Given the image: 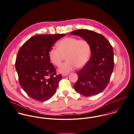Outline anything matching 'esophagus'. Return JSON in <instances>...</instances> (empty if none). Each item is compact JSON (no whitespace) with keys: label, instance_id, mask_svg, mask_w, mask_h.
Masks as SVG:
<instances>
[{"label":"esophagus","instance_id":"34e87169","mask_svg":"<svg viewBox=\"0 0 134 134\" xmlns=\"http://www.w3.org/2000/svg\"><path fill=\"white\" fill-rule=\"evenodd\" d=\"M68 74H62V76H63V77H65L66 76L68 75Z\"/></svg>","mask_w":134,"mask_h":134}]
</instances>
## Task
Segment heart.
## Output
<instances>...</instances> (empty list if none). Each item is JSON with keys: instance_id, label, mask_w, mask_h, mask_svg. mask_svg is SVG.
Masks as SVG:
<instances>
[{"instance_id": "heart-1", "label": "heart", "mask_w": 134, "mask_h": 134, "mask_svg": "<svg viewBox=\"0 0 134 134\" xmlns=\"http://www.w3.org/2000/svg\"><path fill=\"white\" fill-rule=\"evenodd\" d=\"M91 54V46L84 39L79 40L74 37H66L57 43V48H53L49 52L51 62L59 67L65 57L67 60L60 67L59 72L68 73L76 67L81 68L88 61Z\"/></svg>"}]
</instances>
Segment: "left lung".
<instances>
[{"instance_id": "8db88e82", "label": "left lung", "mask_w": 134, "mask_h": 134, "mask_svg": "<svg viewBox=\"0 0 134 134\" xmlns=\"http://www.w3.org/2000/svg\"><path fill=\"white\" fill-rule=\"evenodd\" d=\"M87 40L91 46V57L76 74L74 88L85 97L97 95L108 84L114 67V51L109 41L101 34L91 30L79 29L70 32Z\"/></svg>"}]
</instances>
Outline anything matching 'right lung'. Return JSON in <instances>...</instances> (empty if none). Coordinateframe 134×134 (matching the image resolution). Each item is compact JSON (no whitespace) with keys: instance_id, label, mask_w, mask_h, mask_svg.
<instances>
[{"instance_id":"right-lung-1","label":"right lung","mask_w":134,"mask_h":134,"mask_svg":"<svg viewBox=\"0 0 134 134\" xmlns=\"http://www.w3.org/2000/svg\"><path fill=\"white\" fill-rule=\"evenodd\" d=\"M65 34H40L27 41L19 49L15 61L19 82L30 98L38 101L50 99L62 79L50 62L49 52Z\"/></svg>"}]
</instances>
